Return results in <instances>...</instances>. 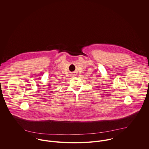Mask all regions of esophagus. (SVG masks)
I'll list each match as a JSON object with an SVG mask.
<instances>
[{
	"label": "esophagus",
	"instance_id": "esophagus-1",
	"mask_svg": "<svg viewBox=\"0 0 149 149\" xmlns=\"http://www.w3.org/2000/svg\"><path fill=\"white\" fill-rule=\"evenodd\" d=\"M72 76H74V74H72Z\"/></svg>",
	"mask_w": 149,
	"mask_h": 149
}]
</instances>
